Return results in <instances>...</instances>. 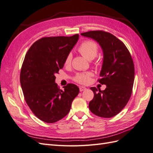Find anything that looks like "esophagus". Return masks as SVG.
Listing matches in <instances>:
<instances>
[{
	"label": "esophagus",
	"instance_id": "34e87169",
	"mask_svg": "<svg viewBox=\"0 0 153 153\" xmlns=\"http://www.w3.org/2000/svg\"><path fill=\"white\" fill-rule=\"evenodd\" d=\"M85 90H86V88L84 87H79V91L80 92H83V91H85Z\"/></svg>",
	"mask_w": 153,
	"mask_h": 153
}]
</instances>
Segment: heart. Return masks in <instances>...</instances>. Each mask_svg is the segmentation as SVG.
<instances>
[{
    "label": "heart",
    "mask_w": 153,
    "mask_h": 153,
    "mask_svg": "<svg viewBox=\"0 0 153 153\" xmlns=\"http://www.w3.org/2000/svg\"><path fill=\"white\" fill-rule=\"evenodd\" d=\"M79 52L88 60H92L94 59L97 55L99 51V47L97 43L92 41H85L78 47ZM72 53H68L65 59L64 65L65 66H69L72 63ZM92 74L90 72L77 73L74 76V80L78 83L86 85L90 83L91 80Z\"/></svg>",
    "instance_id": "1"
}]
</instances>
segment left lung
Here are the masks:
<instances>
[{"mask_svg": "<svg viewBox=\"0 0 153 153\" xmlns=\"http://www.w3.org/2000/svg\"><path fill=\"white\" fill-rule=\"evenodd\" d=\"M99 42L104 58L100 78L97 80L106 85L104 91L91 87L93 99L89 108L95 115L111 117L117 115L130 99L134 80V66L131 55L124 43L114 35L103 30L81 33Z\"/></svg>", "mask_w": 153, "mask_h": 153, "instance_id": "8db88e82", "label": "left lung"}]
</instances>
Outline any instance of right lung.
<instances>
[{"mask_svg": "<svg viewBox=\"0 0 153 153\" xmlns=\"http://www.w3.org/2000/svg\"><path fill=\"white\" fill-rule=\"evenodd\" d=\"M78 39V34L42 37L31 46L23 61L20 81L25 100L34 115L46 123H55L68 114L79 94L76 85L68 83L62 91L55 83V75Z\"/></svg>", "mask_w": 153, "mask_h": 153, "instance_id": "obj_1", "label": "right lung"}]
</instances>
